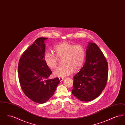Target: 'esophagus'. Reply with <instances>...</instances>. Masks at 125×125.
<instances>
[{
	"mask_svg": "<svg viewBox=\"0 0 125 125\" xmlns=\"http://www.w3.org/2000/svg\"><path fill=\"white\" fill-rule=\"evenodd\" d=\"M59 80H60V82H62L64 80V78H59Z\"/></svg>",
	"mask_w": 125,
	"mask_h": 125,
	"instance_id": "obj_1",
	"label": "esophagus"
}]
</instances>
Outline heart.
Segmentation results:
<instances>
[{
  "label": "heart",
  "mask_w": 125,
  "mask_h": 125,
  "mask_svg": "<svg viewBox=\"0 0 125 125\" xmlns=\"http://www.w3.org/2000/svg\"><path fill=\"white\" fill-rule=\"evenodd\" d=\"M56 55L47 52L44 55V60L50 68L55 69L58 64V58L62 59L64 64L54 72V75L64 77L73 73L74 69H79L83 65L85 58V50L82 45H73L67 42H61L54 49Z\"/></svg>",
  "instance_id": "obj_1"
}]
</instances>
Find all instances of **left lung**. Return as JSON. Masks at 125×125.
Returning <instances> with one entry per match:
<instances>
[{"label": "left lung", "instance_id": "8db88e82", "mask_svg": "<svg viewBox=\"0 0 125 125\" xmlns=\"http://www.w3.org/2000/svg\"><path fill=\"white\" fill-rule=\"evenodd\" d=\"M108 71L104 54L95 43L89 42L86 47L85 64L73 77V94L81 101L95 99L106 85Z\"/></svg>", "mask_w": 125, "mask_h": 125}]
</instances>
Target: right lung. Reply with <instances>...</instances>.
<instances>
[{
	"label": "right lung",
	"mask_w": 125,
	"mask_h": 125,
	"mask_svg": "<svg viewBox=\"0 0 125 125\" xmlns=\"http://www.w3.org/2000/svg\"><path fill=\"white\" fill-rule=\"evenodd\" d=\"M47 38L40 37L26 50L18 65V74L21 88L31 100L43 104L53 95L60 81L58 78L48 79L52 72L44 60Z\"/></svg>",
	"instance_id": "1"
}]
</instances>
